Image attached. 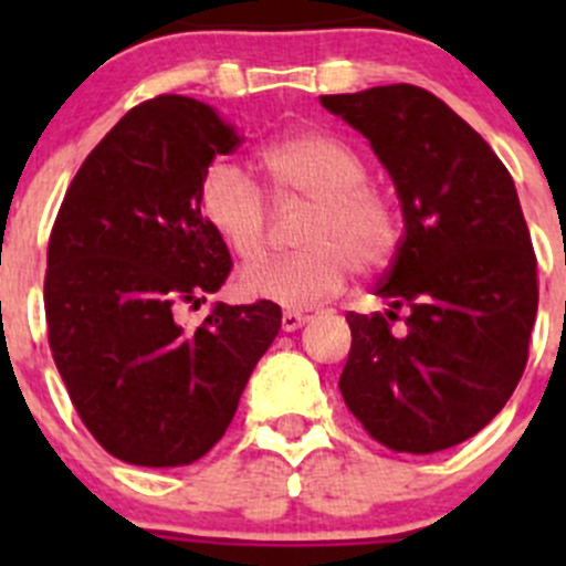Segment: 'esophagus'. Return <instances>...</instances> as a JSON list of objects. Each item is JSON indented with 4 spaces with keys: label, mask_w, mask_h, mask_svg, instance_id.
Segmentation results:
<instances>
[{
    "label": "esophagus",
    "mask_w": 566,
    "mask_h": 566,
    "mask_svg": "<svg viewBox=\"0 0 566 566\" xmlns=\"http://www.w3.org/2000/svg\"><path fill=\"white\" fill-rule=\"evenodd\" d=\"M306 323H310V315H304V312H295V310L282 312V331H298L301 325Z\"/></svg>",
    "instance_id": "1"
}]
</instances>
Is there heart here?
Listing matches in <instances>:
<instances>
[{"instance_id": "b5f03b06", "label": "heart", "mask_w": 566, "mask_h": 566, "mask_svg": "<svg viewBox=\"0 0 566 566\" xmlns=\"http://www.w3.org/2000/svg\"><path fill=\"white\" fill-rule=\"evenodd\" d=\"M260 169L273 202H315V213L301 232L304 251L243 271V295L310 310L345 287L353 265L375 273L394 260L402 238L399 216L391 199L367 182V161L350 142L323 128L293 130L260 153ZM199 210L247 265L271 249V205L235 164H213L205 172Z\"/></svg>"}]
</instances>
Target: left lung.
<instances>
[{
  "label": "left lung",
  "instance_id": "left-lung-1",
  "mask_svg": "<svg viewBox=\"0 0 566 566\" xmlns=\"http://www.w3.org/2000/svg\"><path fill=\"white\" fill-rule=\"evenodd\" d=\"M319 104L367 136L405 219L375 287L391 310L347 312L342 397L391 452H441L504 408L528 361L539 284L515 182L460 114L413 84Z\"/></svg>",
  "mask_w": 566,
  "mask_h": 566
}]
</instances>
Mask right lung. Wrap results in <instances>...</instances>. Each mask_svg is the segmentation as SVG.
Masks as SVG:
<instances>
[{
  "label": "right lung",
  "instance_id": "1",
  "mask_svg": "<svg viewBox=\"0 0 566 566\" xmlns=\"http://www.w3.org/2000/svg\"><path fill=\"white\" fill-rule=\"evenodd\" d=\"M238 145L199 101H145L84 158L51 227V356L84 427L130 465L205 458L282 325L273 301L213 304L191 331L175 317L232 271L230 249L202 219L199 186Z\"/></svg>",
  "mask_w": 566,
  "mask_h": 566
}]
</instances>
